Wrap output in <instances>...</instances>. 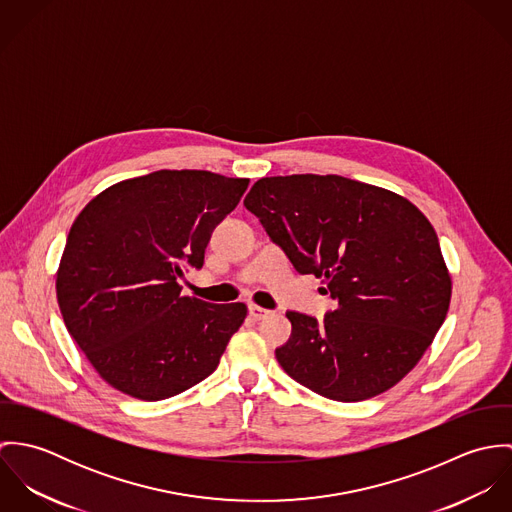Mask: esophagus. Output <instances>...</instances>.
<instances>
[{
	"label": "esophagus",
	"instance_id": "esophagus-1",
	"mask_svg": "<svg viewBox=\"0 0 512 512\" xmlns=\"http://www.w3.org/2000/svg\"><path fill=\"white\" fill-rule=\"evenodd\" d=\"M248 313H250V317H252L254 321H262V319H266L272 311H270V309H264V307H260V305L250 303V305H248Z\"/></svg>",
	"mask_w": 512,
	"mask_h": 512
}]
</instances>
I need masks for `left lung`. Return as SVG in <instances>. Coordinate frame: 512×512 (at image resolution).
I'll return each mask as SVG.
<instances>
[{
  "instance_id": "obj_1",
  "label": "left lung",
  "mask_w": 512,
  "mask_h": 512,
  "mask_svg": "<svg viewBox=\"0 0 512 512\" xmlns=\"http://www.w3.org/2000/svg\"><path fill=\"white\" fill-rule=\"evenodd\" d=\"M244 207L297 274L325 278L323 319L288 311L276 359L295 382L361 402L400 382L447 315L451 280L438 234L406 199L341 175L264 177Z\"/></svg>"
}]
</instances>
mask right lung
Here are the masks:
<instances>
[{"mask_svg": "<svg viewBox=\"0 0 512 512\" xmlns=\"http://www.w3.org/2000/svg\"><path fill=\"white\" fill-rule=\"evenodd\" d=\"M248 179L153 171L116 183L76 217L57 274L65 325L116 390L157 402L205 380L246 317L244 303L181 295Z\"/></svg>", "mask_w": 512, "mask_h": 512, "instance_id": "obj_1", "label": "right lung"}]
</instances>
